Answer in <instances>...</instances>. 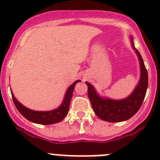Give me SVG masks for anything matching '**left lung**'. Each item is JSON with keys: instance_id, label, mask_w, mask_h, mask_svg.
Wrapping results in <instances>:
<instances>
[{"instance_id": "1", "label": "left lung", "mask_w": 160, "mask_h": 160, "mask_svg": "<svg viewBox=\"0 0 160 160\" xmlns=\"http://www.w3.org/2000/svg\"><path fill=\"white\" fill-rule=\"evenodd\" d=\"M130 40L132 48L138 56L140 62L141 77L133 92L129 96L120 100L102 98L97 93L95 88L90 83L86 82L88 85V95L94 112L99 118L106 122H120L131 118L141 108L145 97L148 84V72L144 66L142 57L134 46L132 37H130Z\"/></svg>"}]
</instances>
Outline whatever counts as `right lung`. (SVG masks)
<instances>
[{
  "mask_svg": "<svg viewBox=\"0 0 160 160\" xmlns=\"http://www.w3.org/2000/svg\"><path fill=\"white\" fill-rule=\"evenodd\" d=\"M80 81V80H76L72 84L70 85L67 89L62 103L59 106L58 108L54 109V110H49V111H37V110H32L31 109L27 108L15 98L12 92L11 91L13 102L19 113L30 122L40 124V125H52V124L58 123L63 120L65 116L68 114L73 90L76 84Z\"/></svg>",
  "mask_w": 160,
  "mask_h": 160,
  "instance_id": "1",
  "label": "right lung"
}]
</instances>
